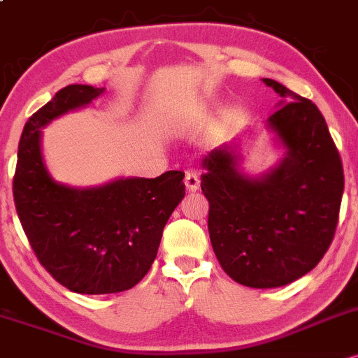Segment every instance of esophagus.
Listing matches in <instances>:
<instances>
[{
    "instance_id": "esophagus-1",
    "label": "esophagus",
    "mask_w": 358,
    "mask_h": 358,
    "mask_svg": "<svg viewBox=\"0 0 358 358\" xmlns=\"http://www.w3.org/2000/svg\"><path fill=\"white\" fill-rule=\"evenodd\" d=\"M184 184H186V189L189 192H194L199 189V178L196 172L187 171L186 172V178H184Z\"/></svg>"
}]
</instances>
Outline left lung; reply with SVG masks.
<instances>
[{"instance_id":"8db88e82","label":"left lung","mask_w":358,"mask_h":358,"mask_svg":"<svg viewBox=\"0 0 358 358\" xmlns=\"http://www.w3.org/2000/svg\"><path fill=\"white\" fill-rule=\"evenodd\" d=\"M280 96L267 127L286 157L260 178L238 171L228 145L203 159L201 189L210 201L208 230L220 266L242 286L280 287L313 271L335 236L343 166L315 103L274 79Z\"/></svg>"}]
</instances>
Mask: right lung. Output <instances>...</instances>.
<instances>
[{"instance_id":"1","label":"right lung","mask_w":358,"mask_h":358,"mask_svg":"<svg viewBox=\"0 0 358 358\" xmlns=\"http://www.w3.org/2000/svg\"><path fill=\"white\" fill-rule=\"evenodd\" d=\"M103 91L71 84L31 115L13 178L15 206L31 250L59 284L79 294H115L138 284L154 264L169 216L186 194L180 171L90 189L50 178L40 152V128Z\"/></svg>"}]
</instances>
